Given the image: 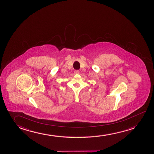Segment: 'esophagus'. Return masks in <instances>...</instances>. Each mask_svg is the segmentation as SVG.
Returning <instances> with one entry per match:
<instances>
[{
  "mask_svg": "<svg viewBox=\"0 0 154 154\" xmlns=\"http://www.w3.org/2000/svg\"><path fill=\"white\" fill-rule=\"evenodd\" d=\"M74 72L75 74H79L80 73V71L79 70H75Z\"/></svg>",
  "mask_w": 154,
  "mask_h": 154,
  "instance_id": "obj_1",
  "label": "esophagus"
}]
</instances>
